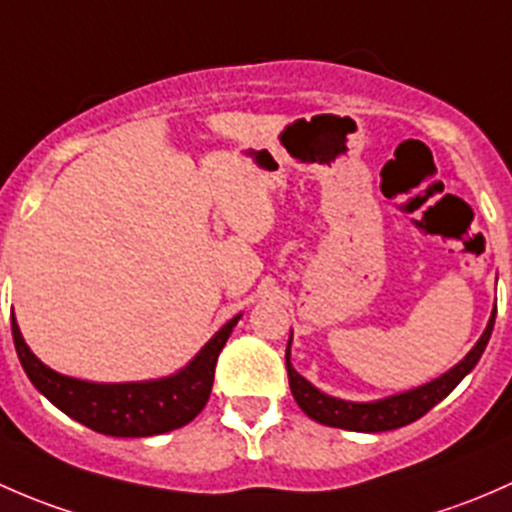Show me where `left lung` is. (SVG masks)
Listing matches in <instances>:
<instances>
[{"label": "left lung", "mask_w": 512, "mask_h": 512, "mask_svg": "<svg viewBox=\"0 0 512 512\" xmlns=\"http://www.w3.org/2000/svg\"><path fill=\"white\" fill-rule=\"evenodd\" d=\"M495 323V310L488 320L486 333L481 335V340L476 342L471 352L458 362L453 370L441 374L434 382L424 384V387H416L412 392L397 394V397L379 399V402L370 404H355V402H342V399L328 397L320 389H315L308 379L300 377L291 365V342L286 347V370H288V384H291V392L298 402V407L303 409L310 419L320 421L325 426H335V429H347V431H392L399 426H407L412 421L421 419L429 409H434L446 394L466 377L468 372L476 367V362L481 360L483 350H486L488 340H491Z\"/></svg>", "instance_id": "obj_1"}]
</instances>
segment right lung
Segmentation results:
<instances>
[{"label": "right lung", "mask_w": 512, "mask_h": 512, "mask_svg": "<svg viewBox=\"0 0 512 512\" xmlns=\"http://www.w3.org/2000/svg\"><path fill=\"white\" fill-rule=\"evenodd\" d=\"M239 315L231 318L197 357L172 377L135 384H93L49 370L26 347L12 315L14 347L26 377L51 404L108 436H155L189 424L207 404L214 384V367Z\"/></svg>", "instance_id": "obj_1"}]
</instances>
